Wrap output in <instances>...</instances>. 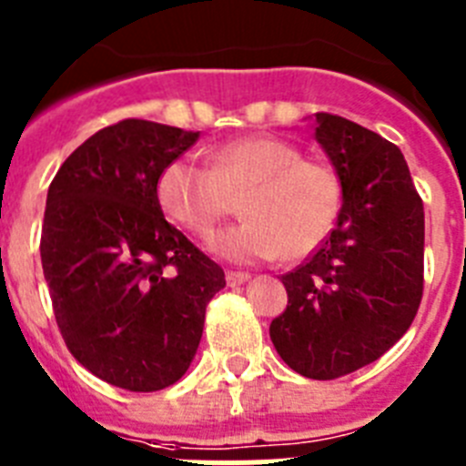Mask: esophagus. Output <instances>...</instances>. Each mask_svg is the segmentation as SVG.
<instances>
[{
	"label": "esophagus",
	"mask_w": 466,
	"mask_h": 466,
	"mask_svg": "<svg viewBox=\"0 0 466 466\" xmlns=\"http://www.w3.org/2000/svg\"><path fill=\"white\" fill-rule=\"evenodd\" d=\"M249 278H252V275L245 273V270H226V282H228L230 287H238V284H245Z\"/></svg>",
	"instance_id": "1"
}]
</instances>
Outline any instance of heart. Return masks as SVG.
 I'll return each instance as SVG.
<instances>
[{
    "label": "heart",
    "instance_id": "obj_1",
    "mask_svg": "<svg viewBox=\"0 0 466 466\" xmlns=\"http://www.w3.org/2000/svg\"><path fill=\"white\" fill-rule=\"evenodd\" d=\"M209 170L172 160L158 177V203L175 224L205 236L240 200L247 221L209 236L226 261H300L331 236L343 187L331 166L303 158L279 137H240L208 154Z\"/></svg>",
    "mask_w": 466,
    "mask_h": 466
}]
</instances>
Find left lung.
<instances>
[{
  "label": "left lung",
  "instance_id": "1",
  "mask_svg": "<svg viewBox=\"0 0 466 466\" xmlns=\"http://www.w3.org/2000/svg\"><path fill=\"white\" fill-rule=\"evenodd\" d=\"M315 139L343 187L336 228L282 275L289 306L270 322L284 364L333 380L371 364L409 331L422 299L425 209L403 154L343 116L315 114Z\"/></svg>",
  "mask_w": 466,
  "mask_h": 466
}]
</instances>
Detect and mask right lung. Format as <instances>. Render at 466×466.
Wrapping results in <instances>:
<instances>
[{"label":"right lung","mask_w":466,"mask_h":466,"mask_svg":"<svg viewBox=\"0 0 466 466\" xmlns=\"http://www.w3.org/2000/svg\"><path fill=\"white\" fill-rule=\"evenodd\" d=\"M200 133L126 118L65 160L48 187L41 266L74 360L130 392L187 373L205 308L226 287L221 266L158 203L160 172Z\"/></svg>","instance_id":"add662e5"}]
</instances>
